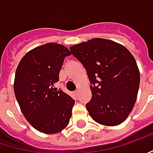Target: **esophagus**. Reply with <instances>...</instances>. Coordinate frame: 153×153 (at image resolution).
<instances>
[{"instance_id":"34e87169","label":"esophagus","mask_w":153,"mask_h":153,"mask_svg":"<svg viewBox=\"0 0 153 153\" xmlns=\"http://www.w3.org/2000/svg\"><path fill=\"white\" fill-rule=\"evenodd\" d=\"M73 94H74V96H76H76L78 95V91H74V93H73Z\"/></svg>"}]
</instances>
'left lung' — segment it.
I'll use <instances>...</instances> for the list:
<instances>
[{"mask_svg": "<svg viewBox=\"0 0 153 153\" xmlns=\"http://www.w3.org/2000/svg\"><path fill=\"white\" fill-rule=\"evenodd\" d=\"M71 54L87 71L92 97L90 116L106 126L122 124L136 103L140 74L136 60L122 44L94 38L71 46Z\"/></svg>", "mask_w": 153, "mask_h": 153, "instance_id": "8db88e82", "label": "left lung"}]
</instances>
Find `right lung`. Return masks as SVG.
Wrapping results in <instances>:
<instances>
[{
	"mask_svg": "<svg viewBox=\"0 0 153 153\" xmlns=\"http://www.w3.org/2000/svg\"><path fill=\"white\" fill-rule=\"evenodd\" d=\"M71 55L65 46L49 42L29 50L17 66L16 98L27 122L41 132L57 133L69 125L75 100L54 84Z\"/></svg>",
	"mask_w": 153,
	"mask_h": 153,
	"instance_id": "obj_1",
	"label": "right lung"
}]
</instances>
